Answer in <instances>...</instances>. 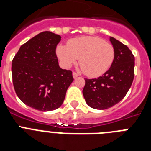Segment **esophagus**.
<instances>
[{
	"label": "esophagus",
	"mask_w": 151,
	"mask_h": 151,
	"mask_svg": "<svg viewBox=\"0 0 151 151\" xmlns=\"http://www.w3.org/2000/svg\"><path fill=\"white\" fill-rule=\"evenodd\" d=\"M73 78H77V77H78V76H79V75H78V73H75V72H73Z\"/></svg>",
	"instance_id": "1"
}]
</instances>
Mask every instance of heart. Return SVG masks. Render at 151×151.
<instances>
[{
	"label": "heart",
	"instance_id": "heart-1",
	"mask_svg": "<svg viewBox=\"0 0 151 151\" xmlns=\"http://www.w3.org/2000/svg\"><path fill=\"white\" fill-rule=\"evenodd\" d=\"M57 54L64 67H70L79 58L82 72L89 77H97L110 68L115 50L111 44L99 37L85 36L69 40L68 45H60Z\"/></svg>",
	"mask_w": 151,
	"mask_h": 151
}]
</instances>
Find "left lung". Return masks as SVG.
Returning <instances> with one entry per match:
<instances>
[{
	"mask_svg": "<svg viewBox=\"0 0 151 151\" xmlns=\"http://www.w3.org/2000/svg\"><path fill=\"white\" fill-rule=\"evenodd\" d=\"M115 57L110 68L96 78H85L82 93L87 104L105 110L118 104L126 95L134 76V57L126 45L110 37Z\"/></svg>",
	"mask_w": 151,
	"mask_h": 151,
	"instance_id": "8db88e82",
	"label": "left lung"
}]
</instances>
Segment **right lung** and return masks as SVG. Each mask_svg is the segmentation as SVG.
<instances>
[{
	"mask_svg": "<svg viewBox=\"0 0 151 151\" xmlns=\"http://www.w3.org/2000/svg\"><path fill=\"white\" fill-rule=\"evenodd\" d=\"M59 35L43 32L20 47L12 61L13 87L19 98L40 111H50L63 103L73 81V72L58 65Z\"/></svg>",
	"mask_w": 151,
	"mask_h": 151,
	"instance_id": "obj_1",
	"label": "right lung"
}]
</instances>
